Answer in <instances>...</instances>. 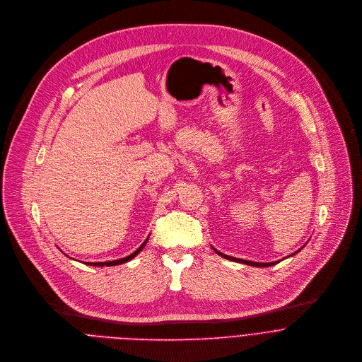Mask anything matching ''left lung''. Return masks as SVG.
<instances>
[{"mask_svg":"<svg viewBox=\"0 0 362 362\" xmlns=\"http://www.w3.org/2000/svg\"><path fill=\"white\" fill-rule=\"evenodd\" d=\"M303 247H305V244H303ZM302 247V248H303ZM214 248V247H212ZM302 248H299L298 251H295V252H292L291 255H288V257H292V255H295L296 252H299ZM215 250V252L216 254H219L221 257H223V258H228V259H230V261H236V262H240V264H245V265H251V267H271V265H275V264H278L279 261H272V262H255V261H248V259H241V258H235V257H230V255H226V254H223V252H221V251H218L216 248H214ZM288 257H285V258H288ZM284 258V259H285Z\"/></svg>","mask_w":362,"mask_h":362,"instance_id":"8db88e82","label":"left lung"}]
</instances>
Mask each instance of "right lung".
Wrapping results in <instances>:
<instances>
[{
	"instance_id": "add662e5",
	"label": "right lung",
	"mask_w": 362,
	"mask_h": 362,
	"mask_svg": "<svg viewBox=\"0 0 362 362\" xmlns=\"http://www.w3.org/2000/svg\"><path fill=\"white\" fill-rule=\"evenodd\" d=\"M148 240V238L146 239V240L143 241V244L134 251V252H132L130 255H127V257H123V258H119V259H114V261H101V262H86L87 265H94V267H112V265H119V264H123V262H127V261H130L132 258H134L143 248H144V245H146V243Z\"/></svg>"
}]
</instances>
